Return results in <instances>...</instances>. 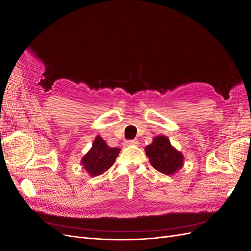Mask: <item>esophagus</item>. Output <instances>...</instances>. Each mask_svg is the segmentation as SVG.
<instances>
[{"label":"esophagus","mask_w":251,"mask_h":251,"mask_svg":"<svg viewBox=\"0 0 251 251\" xmlns=\"http://www.w3.org/2000/svg\"><path fill=\"white\" fill-rule=\"evenodd\" d=\"M139 142L137 139H131V140H126V146H137Z\"/></svg>","instance_id":"esophagus-1"}]
</instances>
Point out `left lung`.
I'll return each mask as SVG.
<instances>
[{
    "label": "left lung",
    "instance_id": "8db88e82",
    "mask_svg": "<svg viewBox=\"0 0 251 251\" xmlns=\"http://www.w3.org/2000/svg\"><path fill=\"white\" fill-rule=\"evenodd\" d=\"M150 163L155 170L165 175L176 173L183 165V155L172 147L165 136H158L146 148Z\"/></svg>",
    "mask_w": 251,
    "mask_h": 251
}]
</instances>
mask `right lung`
I'll use <instances>...</instances> for the list:
<instances>
[{
    "instance_id": "1",
    "label": "right lung",
    "mask_w": 251,
    "mask_h": 251,
    "mask_svg": "<svg viewBox=\"0 0 251 251\" xmlns=\"http://www.w3.org/2000/svg\"><path fill=\"white\" fill-rule=\"evenodd\" d=\"M119 149L110 148L101 137L97 136L92 144V149L82 158L81 164L91 176H98L111 168L119 155Z\"/></svg>"
}]
</instances>
